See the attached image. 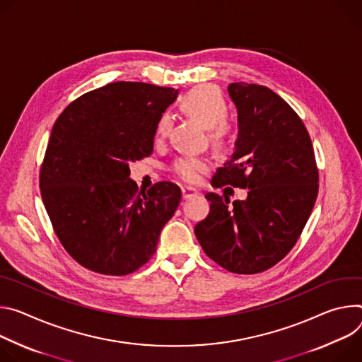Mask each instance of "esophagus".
Instances as JSON below:
<instances>
[{"instance_id": "esophagus-1", "label": "esophagus", "mask_w": 362, "mask_h": 362, "mask_svg": "<svg viewBox=\"0 0 362 362\" xmlns=\"http://www.w3.org/2000/svg\"><path fill=\"white\" fill-rule=\"evenodd\" d=\"M181 192H182V198L184 199H187V198H191V197H194V195H197L198 194V191L195 189V188H191V187H181Z\"/></svg>"}]
</instances>
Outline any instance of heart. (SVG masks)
I'll return each instance as SVG.
<instances>
[{
    "label": "heart",
    "mask_w": 362,
    "mask_h": 362,
    "mask_svg": "<svg viewBox=\"0 0 362 362\" xmlns=\"http://www.w3.org/2000/svg\"><path fill=\"white\" fill-rule=\"evenodd\" d=\"M181 110L195 119L199 125L209 129L211 142L218 148L228 146L235 135V128L226 119L227 103L223 95L213 86L199 85L188 90L180 99ZM171 129V119L168 115L159 117L155 138L163 141ZM210 168V160L203 156H182L174 164V173L182 181L197 184Z\"/></svg>",
    "instance_id": "b5f03b06"
}]
</instances>
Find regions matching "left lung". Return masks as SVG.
I'll list each match as a JSON object with an SVG mask.
<instances>
[{"mask_svg":"<svg viewBox=\"0 0 362 362\" xmlns=\"http://www.w3.org/2000/svg\"><path fill=\"white\" fill-rule=\"evenodd\" d=\"M237 109L234 152L211 184L247 188L246 199L207 192L209 216L194 231L204 253L228 272L255 274L295 246L317 195L310 136L298 113L266 86L231 83Z\"/></svg>","mask_w":362,"mask_h":362,"instance_id":"obj_1","label":"left lung"}]
</instances>
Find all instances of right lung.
I'll return each mask as SVG.
<instances>
[{
  "instance_id": "1",
  "label": "right lung",
  "mask_w": 362,
  "mask_h": 362,
  "mask_svg": "<svg viewBox=\"0 0 362 362\" xmlns=\"http://www.w3.org/2000/svg\"><path fill=\"white\" fill-rule=\"evenodd\" d=\"M177 96L173 88L115 82L57 117L40 191L60 243L83 267L124 276L155 253L181 189L163 181L138 192L129 164L152 153L158 120Z\"/></svg>"
}]
</instances>
